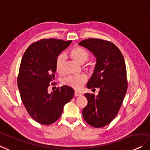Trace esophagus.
<instances>
[{
	"instance_id": "obj_1",
	"label": "esophagus",
	"mask_w": 150,
	"mask_h": 150,
	"mask_svg": "<svg viewBox=\"0 0 150 150\" xmlns=\"http://www.w3.org/2000/svg\"><path fill=\"white\" fill-rule=\"evenodd\" d=\"M74 95L76 97H78V96H81L82 95V93H80V92H77V91H75L74 92Z\"/></svg>"
}]
</instances>
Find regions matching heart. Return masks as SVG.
<instances>
[{"label":"heart","instance_id":"obj_1","mask_svg":"<svg viewBox=\"0 0 150 150\" xmlns=\"http://www.w3.org/2000/svg\"><path fill=\"white\" fill-rule=\"evenodd\" d=\"M71 57L75 61L77 64H83L88 60L89 57V54L85 49L80 47H75L70 52ZM65 61V56L63 54H60L56 59L55 68L59 73L62 72V66ZM86 75L81 74L79 76H70L63 80V84L72 88L75 90H79L82 88L83 84L86 81Z\"/></svg>","mask_w":150,"mask_h":150}]
</instances>
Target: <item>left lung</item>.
<instances>
[{
	"label": "left lung",
	"instance_id": "1",
	"mask_svg": "<svg viewBox=\"0 0 150 150\" xmlns=\"http://www.w3.org/2000/svg\"><path fill=\"white\" fill-rule=\"evenodd\" d=\"M79 45L88 49L96 58L94 71L86 86L92 90L99 88L97 96L84 94L88 103L82 110V116L92 127H103L118 114L127 93L125 59L118 47L109 41L89 38Z\"/></svg>",
	"mask_w": 150,
	"mask_h": 150
}]
</instances>
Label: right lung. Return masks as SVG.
Returning <instances> with one entry per match:
<instances>
[{
  "label": "right lung",
  "instance_id": "right-lung-1",
  "mask_svg": "<svg viewBox=\"0 0 150 150\" xmlns=\"http://www.w3.org/2000/svg\"><path fill=\"white\" fill-rule=\"evenodd\" d=\"M71 42L42 39L30 45L21 59L17 78L21 101L30 116L42 125L57 121L64 105L74 97V91L66 85L51 93L47 90L55 79L56 59Z\"/></svg>",
  "mask_w": 150,
  "mask_h": 150
}]
</instances>
